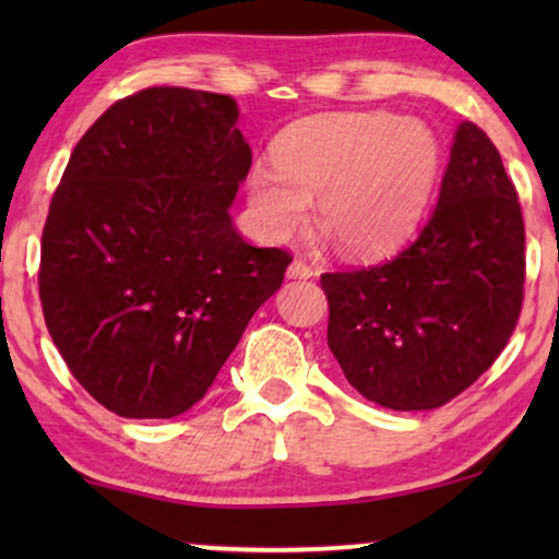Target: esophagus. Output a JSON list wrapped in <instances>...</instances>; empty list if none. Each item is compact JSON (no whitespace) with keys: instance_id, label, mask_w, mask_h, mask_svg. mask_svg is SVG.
Segmentation results:
<instances>
[{"instance_id":"esophagus-1","label":"esophagus","mask_w":559,"mask_h":559,"mask_svg":"<svg viewBox=\"0 0 559 559\" xmlns=\"http://www.w3.org/2000/svg\"><path fill=\"white\" fill-rule=\"evenodd\" d=\"M287 274H289V277H295V280H310V277H316L318 272H316V266L305 262L302 257H297V259H293V264H289Z\"/></svg>"}]
</instances>
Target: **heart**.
<instances>
[{"mask_svg": "<svg viewBox=\"0 0 559 559\" xmlns=\"http://www.w3.org/2000/svg\"><path fill=\"white\" fill-rule=\"evenodd\" d=\"M442 147L425 121L392 111L320 114L274 144V167L247 175L249 209L270 239H287L310 216L348 257L400 249L423 224L438 188Z\"/></svg>", "mask_w": 559, "mask_h": 559, "instance_id": "obj_1", "label": "heart"}]
</instances>
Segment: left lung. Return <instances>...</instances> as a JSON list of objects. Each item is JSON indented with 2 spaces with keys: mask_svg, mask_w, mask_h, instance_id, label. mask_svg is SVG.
<instances>
[{
  "mask_svg": "<svg viewBox=\"0 0 559 559\" xmlns=\"http://www.w3.org/2000/svg\"><path fill=\"white\" fill-rule=\"evenodd\" d=\"M524 218L499 150L455 132L438 209L381 264L320 274L328 346L381 407L435 409L465 392L514 333L524 300Z\"/></svg>",
  "mask_w": 559,
  "mask_h": 559,
  "instance_id": "left-lung-1",
  "label": "left lung"
}]
</instances>
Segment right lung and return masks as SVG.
Masks as SVG:
<instances>
[{"mask_svg": "<svg viewBox=\"0 0 559 559\" xmlns=\"http://www.w3.org/2000/svg\"><path fill=\"white\" fill-rule=\"evenodd\" d=\"M226 94L152 86L75 144L40 243V302L79 384L119 417L193 407L293 257L257 249L228 205L251 167Z\"/></svg>", "mask_w": 559, "mask_h": 559, "instance_id": "right-lung-1", "label": "right lung"}]
</instances>
